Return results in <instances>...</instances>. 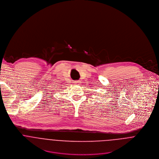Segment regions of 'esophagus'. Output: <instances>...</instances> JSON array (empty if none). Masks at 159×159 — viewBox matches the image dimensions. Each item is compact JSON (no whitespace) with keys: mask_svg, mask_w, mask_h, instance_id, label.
Returning a JSON list of instances; mask_svg holds the SVG:
<instances>
[{"mask_svg":"<svg viewBox=\"0 0 159 159\" xmlns=\"http://www.w3.org/2000/svg\"><path fill=\"white\" fill-rule=\"evenodd\" d=\"M75 84H80L81 83V81H79V80H77V81H75L74 82Z\"/></svg>","mask_w":159,"mask_h":159,"instance_id":"esophagus-1","label":"esophagus"}]
</instances>
